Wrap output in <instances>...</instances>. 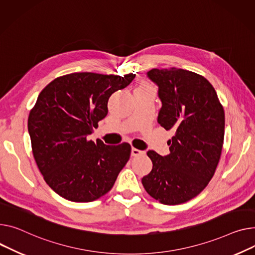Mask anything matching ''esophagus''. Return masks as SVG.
I'll use <instances>...</instances> for the list:
<instances>
[{"label": "esophagus", "instance_id": "obj_1", "mask_svg": "<svg viewBox=\"0 0 255 255\" xmlns=\"http://www.w3.org/2000/svg\"><path fill=\"white\" fill-rule=\"evenodd\" d=\"M141 155H144V150H140V149H137L135 147H132V149H131L132 157H137V156H141Z\"/></svg>", "mask_w": 255, "mask_h": 255}]
</instances>
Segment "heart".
<instances>
[{
  "label": "heart",
  "mask_w": 255,
  "mask_h": 255,
  "mask_svg": "<svg viewBox=\"0 0 255 255\" xmlns=\"http://www.w3.org/2000/svg\"><path fill=\"white\" fill-rule=\"evenodd\" d=\"M142 86H146V85H142Z\"/></svg>",
  "instance_id": "b5f03b06"
}]
</instances>
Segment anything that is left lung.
<instances>
[{"mask_svg": "<svg viewBox=\"0 0 255 255\" xmlns=\"http://www.w3.org/2000/svg\"><path fill=\"white\" fill-rule=\"evenodd\" d=\"M147 78L158 86L162 108L158 123L173 130L170 154H146L151 171L141 178L149 196L165 205H177L199 195L212 178L225 136V112L212 85L182 69H152Z\"/></svg>", "mask_w": 255, "mask_h": 255, "instance_id": "obj_1", "label": "left lung"}]
</instances>
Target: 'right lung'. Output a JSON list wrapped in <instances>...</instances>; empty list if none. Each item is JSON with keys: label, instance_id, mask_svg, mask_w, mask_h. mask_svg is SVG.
<instances>
[{"label": "right lung", "instance_id": "obj_1", "mask_svg": "<svg viewBox=\"0 0 255 255\" xmlns=\"http://www.w3.org/2000/svg\"><path fill=\"white\" fill-rule=\"evenodd\" d=\"M134 78L74 73L53 80L39 94L27 122L32 154L47 184L62 198L92 202L113 188L131 146L87 136L108 115L111 95Z\"/></svg>", "mask_w": 255, "mask_h": 255}]
</instances>
